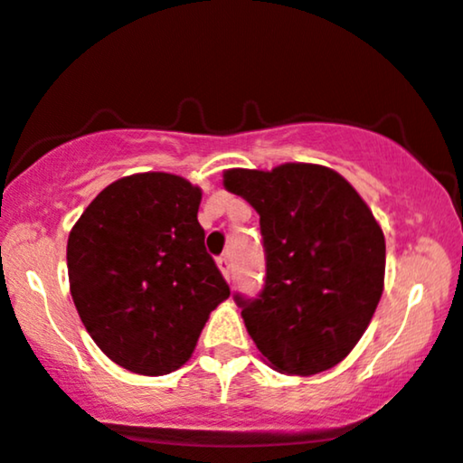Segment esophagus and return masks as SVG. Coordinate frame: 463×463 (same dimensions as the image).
I'll use <instances>...</instances> for the list:
<instances>
[{
	"mask_svg": "<svg viewBox=\"0 0 463 463\" xmlns=\"http://www.w3.org/2000/svg\"><path fill=\"white\" fill-rule=\"evenodd\" d=\"M218 267L222 275H224L226 279H231V259L228 256H222V259H218Z\"/></svg>",
	"mask_w": 463,
	"mask_h": 463,
	"instance_id": "1",
	"label": "esophagus"
}]
</instances>
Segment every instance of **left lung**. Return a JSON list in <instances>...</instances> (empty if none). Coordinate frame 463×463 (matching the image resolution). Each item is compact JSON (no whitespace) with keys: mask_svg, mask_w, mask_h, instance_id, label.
<instances>
[{"mask_svg":"<svg viewBox=\"0 0 463 463\" xmlns=\"http://www.w3.org/2000/svg\"><path fill=\"white\" fill-rule=\"evenodd\" d=\"M224 188L260 215L265 288L256 299L235 295L256 348L288 376L331 370L383 297V228L353 185L320 164L231 168Z\"/></svg>","mask_w":463,"mask_h":463,"instance_id":"obj_1","label":"left lung"}]
</instances>
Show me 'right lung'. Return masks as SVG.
Listing matches in <instances>:
<instances>
[{
	"instance_id": "add662e5",
	"label": "right lung",
	"mask_w": 463,
	"mask_h": 463,
	"mask_svg": "<svg viewBox=\"0 0 463 463\" xmlns=\"http://www.w3.org/2000/svg\"><path fill=\"white\" fill-rule=\"evenodd\" d=\"M201 188L171 173L107 185L68 237L70 292L98 348L143 376L179 370L231 297L204 248Z\"/></svg>"
}]
</instances>
